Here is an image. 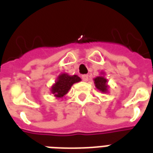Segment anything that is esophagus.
Here are the masks:
<instances>
[{
  "label": "esophagus",
  "instance_id": "1",
  "mask_svg": "<svg viewBox=\"0 0 153 153\" xmlns=\"http://www.w3.org/2000/svg\"><path fill=\"white\" fill-rule=\"evenodd\" d=\"M82 79L83 80V81H88V74H83L82 75Z\"/></svg>",
  "mask_w": 153,
  "mask_h": 153
}]
</instances>
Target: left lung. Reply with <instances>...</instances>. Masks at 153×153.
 Instances as JSON below:
<instances>
[{
	"label": "left lung",
	"mask_w": 153,
	"mask_h": 153,
	"mask_svg": "<svg viewBox=\"0 0 153 153\" xmlns=\"http://www.w3.org/2000/svg\"><path fill=\"white\" fill-rule=\"evenodd\" d=\"M107 80L103 76L97 77L94 79V83L96 85L97 88L100 91H102V93H106L107 91V85H106Z\"/></svg>",
	"instance_id": "1"
}]
</instances>
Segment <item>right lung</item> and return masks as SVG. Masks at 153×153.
Returning a JSON list of instances; mask_svg holds the SVG:
<instances>
[{
    "label": "right lung",
    "instance_id": "obj_1",
    "mask_svg": "<svg viewBox=\"0 0 153 153\" xmlns=\"http://www.w3.org/2000/svg\"><path fill=\"white\" fill-rule=\"evenodd\" d=\"M81 79L77 75L70 76L66 74H62L58 77L57 81L51 88V93L56 97H62L66 94L74 83L79 82Z\"/></svg>",
    "mask_w": 153,
    "mask_h": 153
}]
</instances>
